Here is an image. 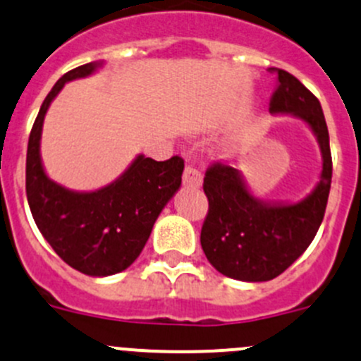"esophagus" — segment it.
<instances>
[{"mask_svg": "<svg viewBox=\"0 0 361 361\" xmlns=\"http://www.w3.org/2000/svg\"><path fill=\"white\" fill-rule=\"evenodd\" d=\"M183 185L187 188H200L202 187V173L192 166H187L183 171Z\"/></svg>", "mask_w": 361, "mask_h": 361, "instance_id": "obj_1", "label": "esophagus"}]
</instances>
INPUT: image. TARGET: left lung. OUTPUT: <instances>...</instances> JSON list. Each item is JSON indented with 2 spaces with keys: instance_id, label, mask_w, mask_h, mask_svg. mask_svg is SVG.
I'll return each instance as SVG.
<instances>
[{
  "instance_id": "obj_1",
  "label": "left lung",
  "mask_w": 361,
  "mask_h": 361,
  "mask_svg": "<svg viewBox=\"0 0 361 361\" xmlns=\"http://www.w3.org/2000/svg\"><path fill=\"white\" fill-rule=\"evenodd\" d=\"M271 71L279 75V88L270 114L292 116L310 128L320 147L322 171L305 199L282 202L254 195L242 171L221 164L207 169L204 192L209 212L200 245L216 270L240 282H267L286 271L313 242L331 192V143L320 102L289 72Z\"/></svg>"
}]
</instances>
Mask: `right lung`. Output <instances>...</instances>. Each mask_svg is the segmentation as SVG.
<instances>
[{
  "instance_id": "right-lung-1",
  "label": "right lung",
  "mask_w": 361,
  "mask_h": 361,
  "mask_svg": "<svg viewBox=\"0 0 361 361\" xmlns=\"http://www.w3.org/2000/svg\"><path fill=\"white\" fill-rule=\"evenodd\" d=\"M90 62L63 74L41 105L29 136L25 162L27 202L41 235L74 270L90 276L124 271L140 256L155 219L181 187V157L157 162L138 154L112 183L90 192L53 181L41 159V135L48 109L66 82L90 78L104 67Z\"/></svg>"
}]
</instances>
